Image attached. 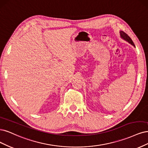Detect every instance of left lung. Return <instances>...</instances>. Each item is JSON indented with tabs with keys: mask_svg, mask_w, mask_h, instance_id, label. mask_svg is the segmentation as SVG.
I'll return each instance as SVG.
<instances>
[{
	"mask_svg": "<svg viewBox=\"0 0 148 148\" xmlns=\"http://www.w3.org/2000/svg\"><path fill=\"white\" fill-rule=\"evenodd\" d=\"M120 34H121V37L123 39H124L125 40H126V41H127L128 42H129L130 44H131L132 45H133L134 47H135V44H134V43H133V42L132 41V40L131 39V38L128 36L125 32H123V31H121L120 32Z\"/></svg>",
	"mask_w": 148,
	"mask_h": 148,
	"instance_id": "1",
	"label": "left lung"
}]
</instances>
